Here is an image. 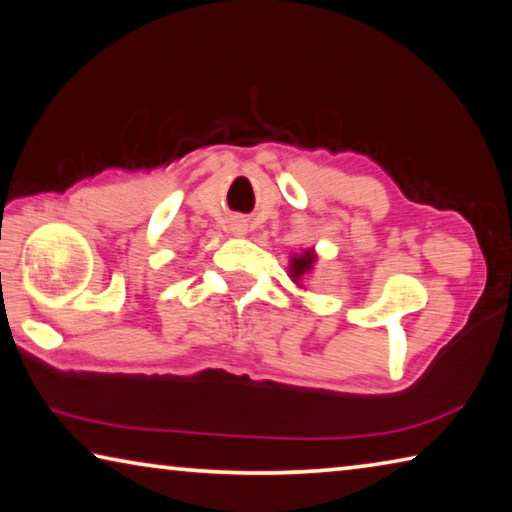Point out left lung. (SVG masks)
Returning a JSON list of instances; mask_svg holds the SVG:
<instances>
[{
	"instance_id": "1",
	"label": "left lung",
	"mask_w": 512,
	"mask_h": 512,
	"mask_svg": "<svg viewBox=\"0 0 512 512\" xmlns=\"http://www.w3.org/2000/svg\"><path fill=\"white\" fill-rule=\"evenodd\" d=\"M314 264H316V253L314 248H307L302 250L300 255H293L291 257V264H289V277L296 284H300V280H305V277L314 271Z\"/></svg>"
}]
</instances>
